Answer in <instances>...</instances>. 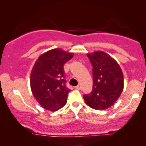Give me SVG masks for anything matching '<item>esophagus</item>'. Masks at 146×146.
<instances>
[{
    "label": "esophagus",
    "mask_w": 146,
    "mask_h": 146,
    "mask_svg": "<svg viewBox=\"0 0 146 146\" xmlns=\"http://www.w3.org/2000/svg\"><path fill=\"white\" fill-rule=\"evenodd\" d=\"M75 88H77V89H78V90H80L82 88V86H81V84H78V86H77L76 87H75Z\"/></svg>",
    "instance_id": "esophagus-1"
}]
</instances>
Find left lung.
<instances>
[{"label":"left lung","mask_w":146,"mask_h":146,"mask_svg":"<svg viewBox=\"0 0 146 146\" xmlns=\"http://www.w3.org/2000/svg\"><path fill=\"white\" fill-rule=\"evenodd\" d=\"M93 66V90L84 95L86 104L95 110H104L114 104L123 89V75L119 64L102 51L88 53Z\"/></svg>","instance_id":"obj_1"}]
</instances>
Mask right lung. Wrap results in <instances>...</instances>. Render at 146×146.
<instances>
[{
	"mask_svg": "<svg viewBox=\"0 0 146 146\" xmlns=\"http://www.w3.org/2000/svg\"><path fill=\"white\" fill-rule=\"evenodd\" d=\"M73 57V53L54 48L42 54L35 62L30 75L31 89L44 109L56 111L66 104L70 89L65 84L63 67Z\"/></svg>",
	"mask_w": 146,
	"mask_h": 146,
	"instance_id": "1",
	"label": "right lung"
}]
</instances>
